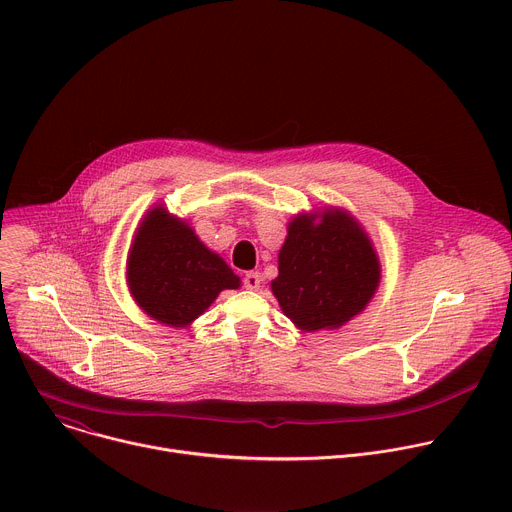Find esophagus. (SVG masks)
Masks as SVG:
<instances>
[{"label":"esophagus","instance_id":"34e87169","mask_svg":"<svg viewBox=\"0 0 512 512\" xmlns=\"http://www.w3.org/2000/svg\"><path fill=\"white\" fill-rule=\"evenodd\" d=\"M261 275L257 273V271H249L245 277H243V285L247 287V289H259L261 287Z\"/></svg>","mask_w":512,"mask_h":512}]
</instances>
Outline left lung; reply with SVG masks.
Wrapping results in <instances>:
<instances>
[{"label":"left lung","instance_id":"1","mask_svg":"<svg viewBox=\"0 0 512 512\" xmlns=\"http://www.w3.org/2000/svg\"><path fill=\"white\" fill-rule=\"evenodd\" d=\"M379 281V257L364 229L346 210L324 208L289 223L271 289L291 322L316 332L360 314Z\"/></svg>","mask_w":512,"mask_h":512}]
</instances>
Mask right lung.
I'll return each mask as SVG.
<instances>
[{
  "mask_svg": "<svg viewBox=\"0 0 512 512\" xmlns=\"http://www.w3.org/2000/svg\"><path fill=\"white\" fill-rule=\"evenodd\" d=\"M127 285L137 306L172 328L194 322L223 289L241 279L182 218L154 206L141 221L127 257Z\"/></svg>",
  "mask_w": 512,
  "mask_h": 512,
  "instance_id": "obj_1",
  "label": "right lung"
}]
</instances>
